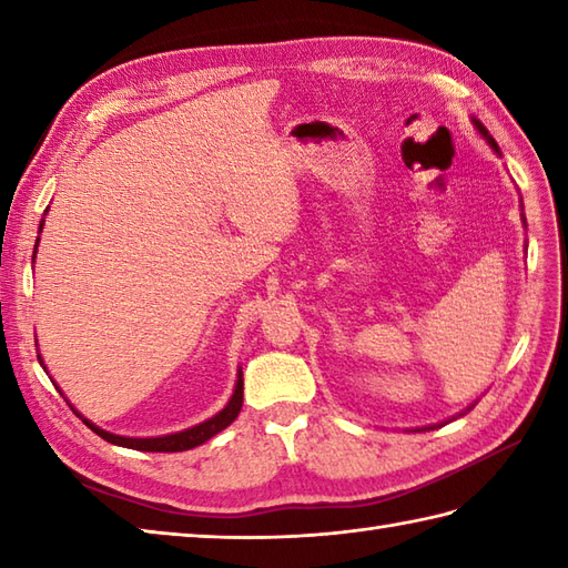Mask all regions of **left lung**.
<instances>
[{
    "mask_svg": "<svg viewBox=\"0 0 568 568\" xmlns=\"http://www.w3.org/2000/svg\"><path fill=\"white\" fill-rule=\"evenodd\" d=\"M474 124L478 126V131H480V134H484V136L488 139V143H490V149H493V151H498V143H496V141H493V139L488 136V131H486V126H484V124H480V122H478V119H474ZM498 153H500V151H498Z\"/></svg>",
    "mask_w": 568,
    "mask_h": 568,
    "instance_id": "left-lung-1",
    "label": "left lung"
}]
</instances>
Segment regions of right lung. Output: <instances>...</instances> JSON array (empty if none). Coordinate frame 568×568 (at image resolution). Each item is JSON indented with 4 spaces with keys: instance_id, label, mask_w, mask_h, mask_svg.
I'll list each match as a JSON object with an SVG mask.
<instances>
[{
    "instance_id": "1",
    "label": "right lung",
    "mask_w": 568,
    "mask_h": 568,
    "mask_svg": "<svg viewBox=\"0 0 568 568\" xmlns=\"http://www.w3.org/2000/svg\"><path fill=\"white\" fill-rule=\"evenodd\" d=\"M41 229H43V224H41ZM36 246H39V241H36ZM33 258H36V253H33ZM241 403H244V378H241V371H239V381H236L234 395H232V400L226 403V407L222 409V413L214 415L207 422H202V425H197V427L185 429V432H175V434H168V437H153V439H134V437H119V434H110V432H104L100 427H94L90 419H82V422L94 434H100L102 439H106L110 444H116V446H126V449H139V452H187V449H195V446L212 439L216 432H222L224 427L232 425V422L239 415ZM72 413L78 415V409H72Z\"/></svg>"
}]
</instances>
